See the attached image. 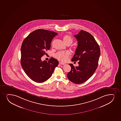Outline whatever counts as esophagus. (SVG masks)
<instances>
[{
  "mask_svg": "<svg viewBox=\"0 0 121 121\" xmlns=\"http://www.w3.org/2000/svg\"><path fill=\"white\" fill-rule=\"evenodd\" d=\"M59 64H60V65H64L65 64L64 63L61 62H60L59 63Z\"/></svg>",
  "mask_w": 121,
  "mask_h": 121,
  "instance_id": "34e87169",
  "label": "esophagus"
}]
</instances>
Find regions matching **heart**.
Listing matches in <instances>:
<instances>
[{
  "label": "heart",
  "instance_id": "1",
  "mask_svg": "<svg viewBox=\"0 0 121 121\" xmlns=\"http://www.w3.org/2000/svg\"><path fill=\"white\" fill-rule=\"evenodd\" d=\"M63 40L65 44H70L73 43V39L70 36L68 35H65L63 36ZM71 53L70 51L65 52L60 51L55 55L56 58L60 61L64 62L67 60L68 57L70 55Z\"/></svg>",
  "mask_w": 121,
  "mask_h": 121
}]
</instances>
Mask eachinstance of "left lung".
Wrapping results in <instances>:
<instances>
[{
  "label": "left lung",
  "mask_w": 121,
  "mask_h": 121,
  "mask_svg": "<svg viewBox=\"0 0 121 121\" xmlns=\"http://www.w3.org/2000/svg\"><path fill=\"white\" fill-rule=\"evenodd\" d=\"M74 36L78 46L72 61H79L78 66L75 67L69 64L71 69L67 77L72 82L80 84L87 81L96 70L100 50L94 38L88 32L82 30Z\"/></svg>",
  "instance_id": "1"
}]
</instances>
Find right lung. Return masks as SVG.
<instances>
[{
    "label": "right lung",
    "mask_w": 121,
    "mask_h": 121,
    "mask_svg": "<svg viewBox=\"0 0 121 121\" xmlns=\"http://www.w3.org/2000/svg\"><path fill=\"white\" fill-rule=\"evenodd\" d=\"M57 33L43 29L35 30L25 38L21 47V63L23 70L32 81L43 82L51 77L59 64L51 57L48 61H42L45 52L49 50L52 40Z\"/></svg>",
    "instance_id": "obj_1"
}]
</instances>
